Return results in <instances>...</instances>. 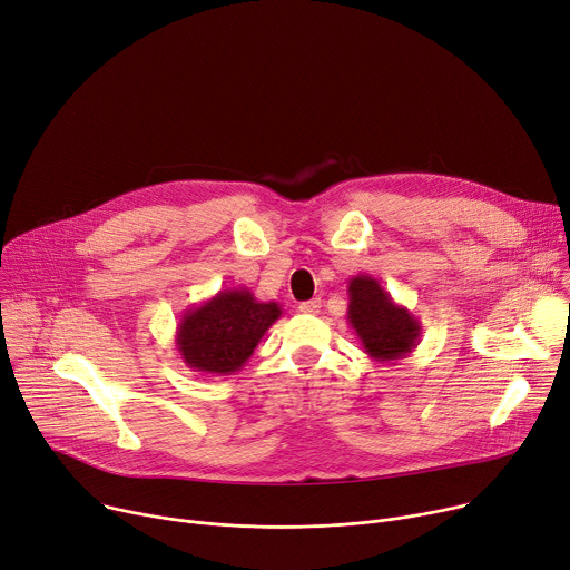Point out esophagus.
I'll return each mask as SVG.
<instances>
[{
    "label": "esophagus",
    "instance_id": "34e87169",
    "mask_svg": "<svg viewBox=\"0 0 570 570\" xmlns=\"http://www.w3.org/2000/svg\"><path fill=\"white\" fill-rule=\"evenodd\" d=\"M297 308H299V314H306V316H316V314H321V299L316 297V299L302 302Z\"/></svg>",
    "mask_w": 570,
    "mask_h": 570
}]
</instances>
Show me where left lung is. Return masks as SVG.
<instances>
[{
    "mask_svg": "<svg viewBox=\"0 0 570 570\" xmlns=\"http://www.w3.org/2000/svg\"><path fill=\"white\" fill-rule=\"evenodd\" d=\"M347 323L364 352L377 364L406 358L421 341V321L371 275H354L347 282Z\"/></svg>",
    "mask_w": 570,
    "mask_h": 570,
    "instance_id": "obj_1",
    "label": "left lung"
}]
</instances>
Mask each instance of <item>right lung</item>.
<instances>
[{
  "instance_id": "right-lung-1",
  "label": "right lung",
  "mask_w": 570,
  "mask_h": 570,
  "mask_svg": "<svg viewBox=\"0 0 570 570\" xmlns=\"http://www.w3.org/2000/svg\"><path fill=\"white\" fill-rule=\"evenodd\" d=\"M282 316L277 302H258L249 288L218 291L184 312L175 345L195 373L232 375Z\"/></svg>"
}]
</instances>
